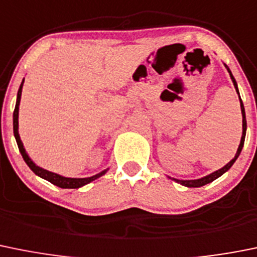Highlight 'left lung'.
I'll return each mask as SVG.
<instances>
[{
  "label": "left lung",
  "mask_w": 257,
  "mask_h": 257,
  "mask_svg": "<svg viewBox=\"0 0 257 257\" xmlns=\"http://www.w3.org/2000/svg\"><path fill=\"white\" fill-rule=\"evenodd\" d=\"M224 66H225V69H227V71L229 72V76H230V79H232L233 85H234V88H236L237 94H238V95H239L238 86H237L236 79H234V77H233V75H232V72H230L229 67H228L227 65H224ZM239 103H241V112H242V136H241V141H239L238 149H237L236 155H234V158H233L232 161L228 162V163L225 164V166L223 167V168H220V169H218V171L213 172V173H210V175L205 176V177L197 178V180H177V178H172V177H169V176H168V178H171V180L176 181V182L180 183V185L186 186V187H201V186L208 185V183L213 182V181H214V180H216V178H219L220 176H222V175H224L225 172H227L228 169H229L230 167L233 166V163H234V162L237 161V158L239 157V154H241L242 148H243V144H244V138H246V128H247L246 113H244V107H243V103H242V100H241V96H239Z\"/></svg>",
  "instance_id": "obj_1"
}]
</instances>
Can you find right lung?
<instances>
[{
	"label": "right lung",
	"instance_id": "add662e5",
	"mask_svg": "<svg viewBox=\"0 0 257 257\" xmlns=\"http://www.w3.org/2000/svg\"><path fill=\"white\" fill-rule=\"evenodd\" d=\"M23 85H24V80H23L20 88H19L18 98H16L15 110H14V136H15L16 143H18L19 150H20L21 155H23V158H24V161H25V163L28 164V167H29V168L32 169V171L34 172L37 176H39V177L43 178V180L49 181L51 183H53V185L58 186V187H61V188H79V187H82V186L88 185V183L95 181L96 178H99V177H102L103 175H105V173H107V171H108V168L104 169V171H102L100 173H98V175L91 176V177H85V178L63 177V176L57 175V173H53V172H49V171H47V169L38 167L37 164H35L34 162L30 159V157L28 155L27 150H25L24 144H23V141H21L20 135H19V105H20Z\"/></svg>",
	"mask_w": 257,
	"mask_h": 257
}]
</instances>
